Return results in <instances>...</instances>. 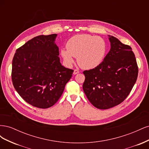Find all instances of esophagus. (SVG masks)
<instances>
[{
    "mask_svg": "<svg viewBox=\"0 0 149 149\" xmlns=\"http://www.w3.org/2000/svg\"><path fill=\"white\" fill-rule=\"evenodd\" d=\"M79 73V71L78 70H74V71H73V74H78Z\"/></svg>",
    "mask_w": 149,
    "mask_h": 149,
    "instance_id": "1",
    "label": "esophagus"
}]
</instances>
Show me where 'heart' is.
Returning a JSON list of instances; mask_svg holds the SVG:
<instances>
[{"label": "heart", "instance_id": "heart-1", "mask_svg": "<svg viewBox=\"0 0 149 149\" xmlns=\"http://www.w3.org/2000/svg\"><path fill=\"white\" fill-rule=\"evenodd\" d=\"M66 49H62L61 55L66 63H73V57L83 69H93L100 65L107 52V44L104 40L98 36L88 34L76 35L66 43Z\"/></svg>", "mask_w": 149, "mask_h": 149}]
</instances>
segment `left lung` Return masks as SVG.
<instances>
[{
  "label": "left lung",
  "mask_w": 149,
  "mask_h": 149,
  "mask_svg": "<svg viewBox=\"0 0 149 149\" xmlns=\"http://www.w3.org/2000/svg\"><path fill=\"white\" fill-rule=\"evenodd\" d=\"M109 36L111 49L101 63L83 74V91L92 104L107 109L124 101L136 83L138 66L130 46Z\"/></svg>",
  "instance_id": "left-lung-1"
}]
</instances>
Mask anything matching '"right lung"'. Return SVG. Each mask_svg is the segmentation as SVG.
<instances>
[{"instance_id":"1","label":"right lung","mask_w":149,"mask_h":149,"mask_svg":"<svg viewBox=\"0 0 149 149\" xmlns=\"http://www.w3.org/2000/svg\"><path fill=\"white\" fill-rule=\"evenodd\" d=\"M56 36L31 39L17 49L12 60V80L17 92L29 104L41 109L58 101L73 73L61 64Z\"/></svg>"}]
</instances>
